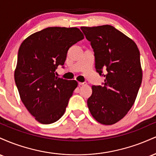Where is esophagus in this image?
Returning <instances> with one entry per match:
<instances>
[{
  "label": "esophagus",
  "instance_id": "obj_1",
  "mask_svg": "<svg viewBox=\"0 0 156 156\" xmlns=\"http://www.w3.org/2000/svg\"><path fill=\"white\" fill-rule=\"evenodd\" d=\"M78 85L81 87V86H87V83L86 82H78Z\"/></svg>",
  "mask_w": 156,
  "mask_h": 156
}]
</instances>
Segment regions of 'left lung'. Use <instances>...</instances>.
<instances>
[{"label":"left lung","mask_w":156,"mask_h":156,"mask_svg":"<svg viewBox=\"0 0 156 156\" xmlns=\"http://www.w3.org/2000/svg\"><path fill=\"white\" fill-rule=\"evenodd\" d=\"M94 50L97 72L105 70L104 84L92 86L87 105L92 117L103 125L122 119L133 106L141 80L142 69L136 44L109 25L81 27Z\"/></svg>","instance_id":"8db88e82"}]
</instances>
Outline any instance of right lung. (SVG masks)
<instances>
[{
	"instance_id": "right-lung-1",
	"label": "right lung",
	"mask_w": 156,
	"mask_h": 156,
	"mask_svg": "<svg viewBox=\"0 0 156 156\" xmlns=\"http://www.w3.org/2000/svg\"><path fill=\"white\" fill-rule=\"evenodd\" d=\"M83 38L76 27H49L21 44L15 80L23 103L39 122L51 124L65 112L78 82L58 78L55 71L64 65L69 48Z\"/></svg>"
}]
</instances>
